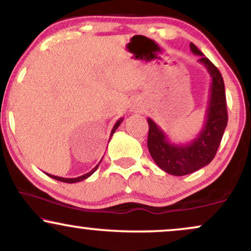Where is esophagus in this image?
<instances>
[{
  "instance_id": "34e87169",
  "label": "esophagus",
  "mask_w": 251,
  "mask_h": 251,
  "mask_svg": "<svg viewBox=\"0 0 251 251\" xmlns=\"http://www.w3.org/2000/svg\"><path fill=\"white\" fill-rule=\"evenodd\" d=\"M133 109H138V107H137V106L136 105H133V107H132Z\"/></svg>"
}]
</instances>
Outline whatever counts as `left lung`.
I'll return each instance as SVG.
<instances>
[{
    "mask_svg": "<svg viewBox=\"0 0 251 251\" xmlns=\"http://www.w3.org/2000/svg\"><path fill=\"white\" fill-rule=\"evenodd\" d=\"M190 48L192 52L200 56L199 63L203 64L211 77L210 95L201 131L191 143L178 145L168 139L163 130L152 119H147L150 126L147 147L151 156L157 167L174 176H185L210 163L227 126L225 87L221 72L193 43L190 44Z\"/></svg>",
    "mask_w": 251,
    "mask_h": 251,
    "instance_id": "1",
    "label": "left lung"
}]
</instances>
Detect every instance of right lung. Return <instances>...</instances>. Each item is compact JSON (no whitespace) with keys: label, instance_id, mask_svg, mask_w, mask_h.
Listing matches in <instances>:
<instances>
[{"label":"right lung","instance_id":"right-lung-1","mask_svg":"<svg viewBox=\"0 0 251 251\" xmlns=\"http://www.w3.org/2000/svg\"><path fill=\"white\" fill-rule=\"evenodd\" d=\"M123 121V119L121 118L120 120H118V121H116V123L114 125V126H113V129H112V132H111V137L113 136V133L115 132V130L119 128V126L121 125V122ZM111 137H109V139H111ZM101 162V161H100ZM100 162H99L97 166H96L94 169H92L91 171H89L88 174H85V175H82V176H80V177H76V178H64V177H58V176H53V175H49V174H47L48 176L49 177H51V178H53V179H56V180H59V181H64V183H70V184H72V183H77V181H81V180H84V179H87L88 177H90L92 174L95 173L96 170L98 169V167H99V164H100Z\"/></svg>","mask_w":251,"mask_h":251}]
</instances>
